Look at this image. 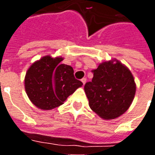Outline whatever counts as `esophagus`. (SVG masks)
<instances>
[{
  "label": "esophagus",
  "instance_id": "esophagus-1",
  "mask_svg": "<svg viewBox=\"0 0 155 155\" xmlns=\"http://www.w3.org/2000/svg\"><path fill=\"white\" fill-rule=\"evenodd\" d=\"M81 82L83 83V84H84L86 83V78H83V79H81Z\"/></svg>",
  "mask_w": 155,
  "mask_h": 155
}]
</instances>
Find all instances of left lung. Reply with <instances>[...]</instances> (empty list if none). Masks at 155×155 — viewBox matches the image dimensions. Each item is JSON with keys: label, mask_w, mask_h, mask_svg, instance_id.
<instances>
[{"label": "left lung", "mask_w": 155, "mask_h": 155, "mask_svg": "<svg viewBox=\"0 0 155 155\" xmlns=\"http://www.w3.org/2000/svg\"><path fill=\"white\" fill-rule=\"evenodd\" d=\"M84 92L92 110L104 120H114L130 108L136 91L132 73L117 60L105 61L93 71Z\"/></svg>", "instance_id": "obj_1"}]
</instances>
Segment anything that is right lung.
I'll list each match as a JSON object with an SVG mask.
<instances>
[{"label": "right lung", "instance_id": "right-lung-1", "mask_svg": "<svg viewBox=\"0 0 155 155\" xmlns=\"http://www.w3.org/2000/svg\"><path fill=\"white\" fill-rule=\"evenodd\" d=\"M63 58L45 55L30 66L25 77V92L32 104L50 110L64 104L68 96L83 85L74 76L71 65L61 64Z\"/></svg>", "mask_w": 155, "mask_h": 155}]
</instances>
